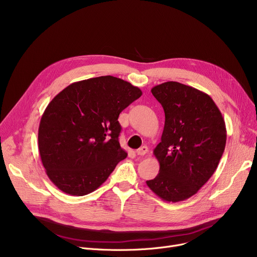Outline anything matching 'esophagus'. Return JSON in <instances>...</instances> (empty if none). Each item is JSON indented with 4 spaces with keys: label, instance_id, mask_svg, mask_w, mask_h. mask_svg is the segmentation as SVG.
I'll return each instance as SVG.
<instances>
[{
    "label": "esophagus",
    "instance_id": "1",
    "mask_svg": "<svg viewBox=\"0 0 257 257\" xmlns=\"http://www.w3.org/2000/svg\"><path fill=\"white\" fill-rule=\"evenodd\" d=\"M147 152H148V147H147V146H143V147L140 148V149L137 150L136 153H137L138 155H140V156H144V155L147 154Z\"/></svg>",
    "mask_w": 257,
    "mask_h": 257
}]
</instances>
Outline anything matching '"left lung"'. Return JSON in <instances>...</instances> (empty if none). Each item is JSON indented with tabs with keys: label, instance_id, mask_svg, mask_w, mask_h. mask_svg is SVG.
I'll use <instances>...</instances> for the list:
<instances>
[{
	"label": "left lung",
	"instance_id": "1",
	"mask_svg": "<svg viewBox=\"0 0 257 257\" xmlns=\"http://www.w3.org/2000/svg\"><path fill=\"white\" fill-rule=\"evenodd\" d=\"M166 120L153 153L159 173L146 183L160 199L180 202L197 194L217 170L226 145L223 115L207 93L175 81L151 89Z\"/></svg>",
	"mask_w": 257,
	"mask_h": 257
}]
</instances>
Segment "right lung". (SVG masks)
<instances>
[{"label":"right lung","mask_w":257,"mask_h":257,"mask_svg":"<svg viewBox=\"0 0 257 257\" xmlns=\"http://www.w3.org/2000/svg\"><path fill=\"white\" fill-rule=\"evenodd\" d=\"M143 94L112 76L78 81L47 106L38 128V150L49 179L71 196L96 191L127 157L118 143V115Z\"/></svg>","instance_id":"1"}]
</instances>
